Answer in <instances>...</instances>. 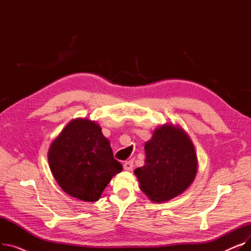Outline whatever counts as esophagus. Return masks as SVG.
<instances>
[{
    "instance_id": "esophagus-1",
    "label": "esophagus",
    "mask_w": 251,
    "mask_h": 251,
    "mask_svg": "<svg viewBox=\"0 0 251 251\" xmlns=\"http://www.w3.org/2000/svg\"><path fill=\"white\" fill-rule=\"evenodd\" d=\"M123 167H124V170H125V171H128V172H130V171H132L134 165H133V162H132V161H128V162H126V163L124 164Z\"/></svg>"
}]
</instances>
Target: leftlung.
Here are the masks:
<instances>
[{
    "mask_svg": "<svg viewBox=\"0 0 251 251\" xmlns=\"http://www.w3.org/2000/svg\"><path fill=\"white\" fill-rule=\"evenodd\" d=\"M146 164L137 168L141 191L153 202H164L185 191L197 173V157L188 134L179 126L156 128L146 146Z\"/></svg>",
    "mask_w": 251,
    "mask_h": 251,
    "instance_id": "1",
    "label": "left lung"
}]
</instances>
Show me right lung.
I'll list each match as a JSON object with an SVG mask.
<instances>
[{
    "label": "right lung",
    "mask_w": 251,
    "mask_h": 251,
    "mask_svg": "<svg viewBox=\"0 0 251 251\" xmlns=\"http://www.w3.org/2000/svg\"><path fill=\"white\" fill-rule=\"evenodd\" d=\"M48 160L60 187L72 197L94 202L123 167L114 159L110 141L101 128L77 118L51 142Z\"/></svg>",
    "instance_id": "1"
}]
</instances>
